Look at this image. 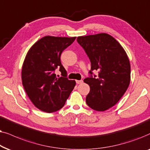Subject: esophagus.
Listing matches in <instances>:
<instances>
[{
	"label": "esophagus",
	"mask_w": 150,
	"mask_h": 150,
	"mask_svg": "<svg viewBox=\"0 0 150 150\" xmlns=\"http://www.w3.org/2000/svg\"><path fill=\"white\" fill-rule=\"evenodd\" d=\"M76 83L77 84H80V83H83V81L82 80H76Z\"/></svg>",
	"instance_id": "34e87169"
}]
</instances>
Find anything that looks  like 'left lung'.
<instances>
[{"mask_svg":"<svg viewBox=\"0 0 150 150\" xmlns=\"http://www.w3.org/2000/svg\"><path fill=\"white\" fill-rule=\"evenodd\" d=\"M77 41L91 63L90 76L83 79L90 86L87 105L95 110H106L120 100L129 86L128 57L120 44L107 33L79 36ZM95 69L99 73L97 77L92 73Z\"/></svg>","mask_w":150,"mask_h":150,"instance_id":"left-lung-1","label":"left lung"}]
</instances>
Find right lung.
I'll list each match as a JSON object with an SVG mask.
<instances>
[{
    "instance_id": "right-lung-1",
    "label": "right lung",
    "mask_w": 150,
    "mask_h": 150,
    "mask_svg": "<svg viewBox=\"0 0 150 150\" xmlns=\"http://www.w3.org/2000/svg\"><path fill=\"white\" fill-rule=\"evenodd\" d=\"M76 37L45 36L29 50L22 68V81L30 100L45 112H53L65 104L75 86V80L67 78L60 56ZM59 68L62 77L54 74Z\"/></svg>"
}]
</instances>
